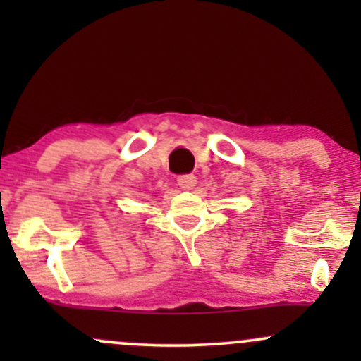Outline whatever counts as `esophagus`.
Instances as JSON below:
<instances>
[{"mask_svg": "<svg viewBox=\"0 0 361 361\" xmlns=\"http://www.w3.org/2000/svg\"><path fill=\"white\" fill-rule=\"evenodd\" d=\"M195 183H197V176L192 175V173H190V175H181V176H178V185H180L181 188L192 190L193 186H195Z\"/></svg>", "mask_w": 361, "mask_h": 361, "instance_id": "1", "label": "esophagus"}]
</instances>
